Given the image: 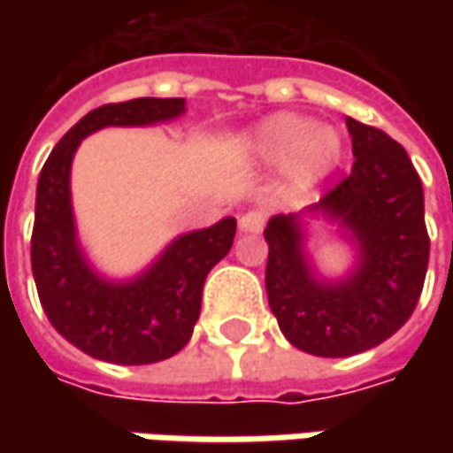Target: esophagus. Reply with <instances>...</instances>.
Segmentation results:
<instances>
[{
	"label": "esophagus",
	"instance_id": "34e87169",
	"mask_svg": "<svg viewBox=\"0 0 453 453\" xmlns=\"http://www.w3.org/2000/svg\"><path fill=\"white\" fill-rule=\"evenodd\" d=\"M265 224H267V214L262 211V209H252V211H244L242 217H239V229L242 232H262L265 229Z\"/></svg>",
	"mask_w": 453,
	"mask_h": 453
}]
</instances>
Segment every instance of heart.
<instances>
[{
	"mask_svg": "<svg viewBox=\"0 0 453 453\" xmlns=\"http://www.w3.org/2000/svg\"><path fill=\"white\" fill-rule=\"evenodd\" d=\"M252 150L262 161H288L295 179H318L327 173L340 156L338 133L315 128L312 120L300 115H272L252 138Z\"/></svg>",
	"mask_w": 453,
	"mask_h": 453,
	"instance_id": "obj_1",
	"label": "heart"
}]
</instances>
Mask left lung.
<instances>
[{
	"mask_svg": "<svg viewBox=\"0 0 453 453\" xmlns=\"http://www.w3.org/2000/svg\"><path fill=\"white\" fill-rule=\"evenodd\" d=\"M356 164L310 211L345 224L360 267L340 285L310 277L297 217L265 229L267 297L282 335L304 353L345 357L388 340L416 310L428 270L424 186L409 153L388 133L348 118Z\"/></svg>",
	"mask_w": 453,
	"mask_h": 453,
	"instance_id": "left-lung-1",
	"label": "left lung"
}]
</instances>
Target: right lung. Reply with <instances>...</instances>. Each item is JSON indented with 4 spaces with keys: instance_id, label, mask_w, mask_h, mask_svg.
I'll use <instances>...</instances> for the list:
<instances>
[{
    "instance_id": "right-lung-1",
    "label": "right lung",
    "mask_w": 453,
    "mask_h": 453,
    "mask_svg": "<svg viewBox=\"0 0 453 453\" xmlns=\"http://www.w3.org/2000/svg\"><path fill=\"white\" fill-rule=\"evenodd\" d=\"M183 113V97H135L85 115L44 161L32 226V274L47 320L82 353L118 365L176 356L191 340L209 270L232 250L236 219L176 239L143 277L111 285L85 265L70 209V164L85 135L105 126H149Z\"/></svg>"
}]
</instances>
